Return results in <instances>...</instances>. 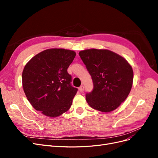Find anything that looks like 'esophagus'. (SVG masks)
Here are the masks:
<instances>
[{
    "label": "esophagus",
    "mask_w": 158,
    "mask_h": 158,
    "mask_svg": "<svg viewBox=\"0 0 158 158\" xmlns=\"http://www.w3.org/2000/svg\"><path fill=\"white\" fill-rule=\"evenodd\" d=\"M79 90H80V92H84V86L83 85H81V86L79 88Z\"/></svg>",
    "instance_id": "obj_1"
}]
</instances>
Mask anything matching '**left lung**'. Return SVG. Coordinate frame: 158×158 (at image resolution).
I'll return each instance as SVG.
<instances>
[{
    "mask_svg": "<svg viewBox=\"0 0 158 158\" xmlns=\"http://www.w3.org/2000/svg\"><path fill=\"white\" fill-rule=\"evenodd\" d=\"M79 55L93 81L92 91L85 94L89 106L106 113L116 109L131 92V66L123 57L107 49H87Z\"/></svg>",
    "mask_w": 158,
    "mask_h": 158,
    "instance_id": "1",
    "label": "left lung"
}]
</instances>
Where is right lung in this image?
I'll return each mask as SVG.
<instances>
[{
    "label": "right lung",
    "mask_w": 158,
    "mask_h": 158,
    "mask_svg": "<svg viewBox=\"0 0 158 158\" xmlns=\"http://www.w3.org/2000/svg\"><path fill=\"white\" fill-rule=\"evenodd\" d=\"M76 56L73 51L47 49L28 62L22 73V85L35 110L50 117L70 109L78 89L71 85L67 69Z\"/></svg>",
    "instance_id": "obj_1"
}]
</instances>
